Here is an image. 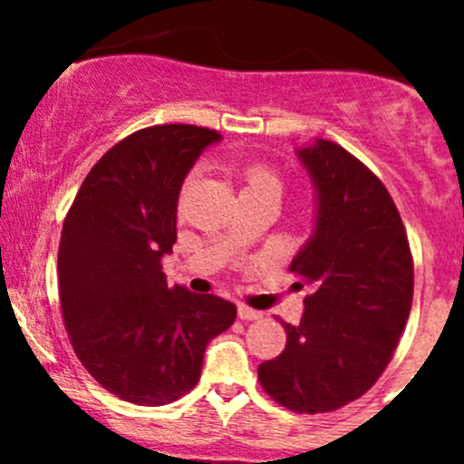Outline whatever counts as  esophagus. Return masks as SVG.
Segmentation results:
<instances>
[{
	"label": "esophagus",
	"mask_w": 464,
	"mask_h": 464,
	"mask_svg": "<svg viewBox=\"0 0 464 464\" xmlns=\"http://www.w3.org/2000/svg\"><path fill=\"white\" fill-rule=\"evenodd\" d=\"M237 316L242 318V321H257V318H262V312L253 310V307H246V305H237Z\"/></svg>",
	"instance_id": "34e87169"
}]
</instances>
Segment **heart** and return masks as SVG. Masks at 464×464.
<instances>
[{"instance_id": "1", "label": "heart", "mask_w": 464, "mask_h": 464, "mask_svg": "<svg viewBox=\"0 0 464 464\" xmlns=\"http://www.w3.org/2000/svg\"><path fill=\"white\" fill-rule=\"evenodd\" d=\"M239 177L244 180V191H253V189L281 191L279 179H276L268 168H264V165H257V163L242 165V168H239Z\"/></svg>"}]
</instances>
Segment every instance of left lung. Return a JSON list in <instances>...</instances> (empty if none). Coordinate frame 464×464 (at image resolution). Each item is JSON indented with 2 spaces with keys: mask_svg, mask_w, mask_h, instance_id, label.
<instances>
[{
  "mask_svg": "<svg viewBox=\"0 0 464 464\" xmlns=\"http://www.w3.org/2000/svg\"><path fill=\"white\" fill-rule=\"evenodd\" d=\"M314 188V231L290 270L314 287L287 343L259 364L264 391L295 412L347 406L384 372L412 307L414 268L382 180L338 143L296 148Z\"/></svg>",
  "mask_w": 464,
  "mask_h": 464,
  "instance_id": "left-lung-1",
  "label": "left lung"
}]
</instances>
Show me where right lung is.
Wrapping results in <instances>:
<instances>
[{
  "label": "right lung",
  "instance_id": "right-lung-1",
  "mask_svg": "<svg viewBox=\"0 0 464 464\" xmlns=\"http://www.w3.org/2000/svg\"><path fill=\"white\" fill-rule=\"evenodd\" d=\"M220 132L189 124L132 132L93 165L65 218L58 292L78 360L106 391L165 406L198 384L205 349L236 321L216 295L168 285L183 180Z\"/></svg>",
  "mask_w": 464,
  "mask_h": 464
}]
</instances>
